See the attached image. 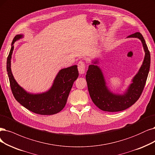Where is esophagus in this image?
<instances>
[{
    "label": "esophagus",
    "mask_w": 155,
    "mask_h": 155,
    "mask_svg": "<svg viewBox=\"0 0 155 155\" xmlns=\"http://www.w3.org/2000/svg\"><path fill=\"white\" fill-rule=\"evenodd\" d=\"M77 65H78V70L79 73L84 74L85 73V64L84 62L79 61Z\"/></svg>",
    "instance_id": "1"
}]
</instances>
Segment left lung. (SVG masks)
I'll list each match as a JSON object with an SVG mask.
<instances>
[{"label": "left lung", "instance_id": "obj_1", "mask_svg": "<svg viewBox=\"0 0 155 155\" xmlns=\"http://www.w3.org/2000/svg\"><path fill=\"white\" fill-rule=\"evenodd\" d=\"M127 38H139L145 51L144 61L127 91L123 94H115L108 89L101 69L96 64L98 60L89 66L85 75L91 98L100 109L106 112H119L129 108L138 100L144 88L149 71L151 56L145 40L140 32L131 34Z\"/></svg>", "mask_w": 155, "mask_h": 155}]
</instances>
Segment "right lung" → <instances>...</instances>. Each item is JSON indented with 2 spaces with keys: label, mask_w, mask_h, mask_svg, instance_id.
<instances>
[{
  "label": "right lung",
  "mask_w": 155,
  "mask_h": 155,
  "mask_svg": "<svg viewBox=\"0 0 155 155\" xmlns=\"http://www.w3.org/2000/svg\"><path fill=\"white\" fill-rule=\"evenodd\" d=\"M23 37L22 34H18L14 38L7 59V72L15 98L22 106L34 113L40 115H53L58 113L65 107L73 84L78 77L77 66L61 70L54 79L52 86L47 92L40 94L27 93L16 82L11 69L13 45Z\"/></svg>",
  "instance_id": "obj_1"
}]
</instances>
